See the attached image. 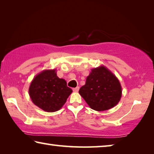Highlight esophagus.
Listing matches in <instances>:
<instances>
[{
  "instance_id": "esophagus-1",
  "label": "esophagus",
  "mask_w": 154,
  "mask_h": 154,
  "mask_svg": "<svg viewBox=\"0 0 154 154\" xmlns=\"http://www.w3.org/2000/svg\"><path fill=\"white\" fill-rule=\"evenodd\" d=\"M79 87H76V88H72V90H73L74 92H77L78 91H79Z\"/></svg>"
}]
</instances>
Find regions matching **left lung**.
I'll list each match as a JSON object with an SVG mask.
<instances>
[{
    "label": "left lung",
    "mask_w": 154,
    "mask_h": 154,
    "mask_svg": "<svg viewBox=\"0 0 154 154\" xmlns=\"http://www.w3.org/2000/svg\"><path fill=\"white\" fill-rule=\"evenodd\" d=\"M79 94L91 109L103 111L114 107L120 100L122 86L117 77L101 65L91 70Z\"/></svg>",
    "instance_id": "left-lung-1"
}]
</instances>
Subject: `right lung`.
Segmentation results:
<instances>
[{"instance_id":"add662e5","label":"right lung","mask_w":154,"mask_h":154,"mask_svg":"<svg viewBox=\"0 0 154 154\" xmlns=\"http://www.w3.org/2000/svg\"><path fill=\"white\" fill-rule=\"evenodd\" d=\"M29 96L32 103L46 112L60 109L72 90L66 82L57 76L56 69L43 70L34 77L29 87Z\"/></svg>"}]
</instances>
